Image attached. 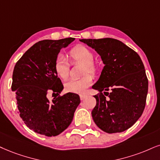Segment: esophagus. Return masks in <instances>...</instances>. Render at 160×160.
I'll return each instance as SVG.
<instances>
[{"instance_id":"obj_1","label":"esophagus","mask_w":160,"mask_h":160,"mask_svg":"<svg viewBox=\"0 0 160 160\" xmlns=\"http://www.w3.org/2000/svg\"><path fill=\"white\" fill-rule=\"evenodd\" d=\"M79 96H80V99L82 101V100H84V98L87 97V95H85V94H81V95H79Z\"/></svg>"}]
</instances>
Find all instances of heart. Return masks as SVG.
Returning <instances> with one entry per match:
<instances>
[{"mask_svg":"<svg viewBox=\"0 0 160 160\" xmlns=\"http://www.w3.org/2000/svg\"><path fill=\"white\" fill-rule=\"evenodd\" d=\"M72 63L83 64L82 75L85 76L79 79H70L64 84L65 90L73 93H84L86 90L92 84V77L90 75H95L97 68L93 63L94 56L92 51L84 46H76L69 52ZM54 70L57 76L62 79H66L69 76L70 65L67 59L62 55L56 57L54 63Z\"/></svg>","mask_w":160,"mask_h":160,"instance_id":"obj_1","label":"heart"}]
</instances>
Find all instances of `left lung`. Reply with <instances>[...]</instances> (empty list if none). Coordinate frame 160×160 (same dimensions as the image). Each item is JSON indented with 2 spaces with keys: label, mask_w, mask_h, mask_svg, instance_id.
<instances>
[{
  "label": "left lung",
  "mask_w": 160,
  "mask_h": 160,
  "mask_svg": "<svg viewBox=\"0 0 160 160\" xmlns=\"http://www.w3.org/2000/svg\"><path fill=\"white\" fill-rule=\"evenodd\" d=\"M101 56L104 67L92 87L99 91L94 96L96 105L92 117L100 129L120 133L134 125L145 109L148 80L140 57L119 40L106 38L80 39ZM111 90L110 94L105 91ZM104 91L109 98L102 93Z\"/></svg>",
  "instance_id": "1"
}]
</instances>
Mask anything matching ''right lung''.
<instances>
[{
	"label": "right lung",
	"instance_id": "right-lung-1",
	"mask_svg": "<svg viewBox=\"0 0 160 160\" xmlns=\"http://www.w3.org/2000/svg\"><path fill=\"white\" fill-rule=\"evenodd\" d=\"M75 40H43L32 46L18 61L12 73V90L15 91L18 113L26 125L35 133L55 137L68 128L80 104L78 94L59 93L64 86L54 70L61 49ZM49 92L59 95L50 102Z\"/></svg>",
	"mask_w": 160,
	"mask_h": 160
}]
</instances>
